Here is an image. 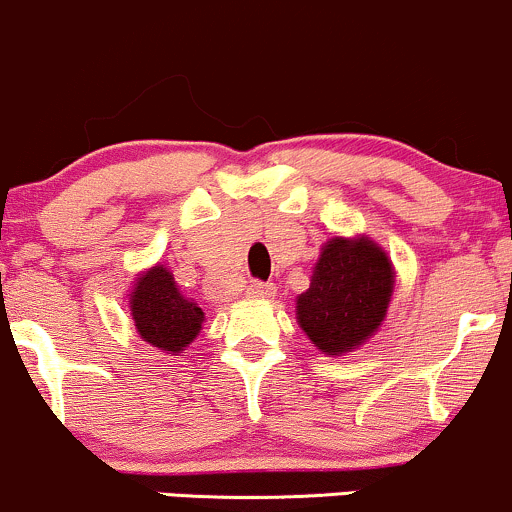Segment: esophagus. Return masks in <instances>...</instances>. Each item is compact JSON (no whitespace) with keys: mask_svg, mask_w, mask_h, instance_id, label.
<instances>
[{"mask_svg":"<svg viewBox=\"0 0 512 512\" xmlns=\"http://www.w3.org/2000/svg\"><path fill=\"white\" fill-rule=\"evenodd\" d=\"M274 291H277V286L269 282H252L247 286V296L250 299H272Z\"/></svg>","mask_w":512,"mask_h":512,"instance_id":"obj_1","label":"esophagus"}]
</instances>
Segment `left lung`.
Segmentation results:
<instances>
[{"label":"left lung","instance_id":"obj_1","mask_svg":"<svg viewBox=\"0 0 512 512\" xmlns=\"http://www.w3.org/2000/svg\"><path fill=\"white\" fill-rule=\"evenodd\" d=\"M391 291L393 269L381 247L333 238L320 252L311 289L296 299V318L320 352L342 355L374 335Z\"/></svg>","mask_w":512,"mask_h":512}]
</instances>
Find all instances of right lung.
<instances>
[{"mask_svg":"<svg viewBox=\"0 0 512 512\" xmlns=\"http://www.w3.org/2000/svg\"><path fill=\"white\" fill-rule=\"evenodd\" d=\"M131 313L140 338L167 355L182 352L204 323V311L179 294L172 272L162 265L145 272L136 282Z\"/></svg>","mask_w":512,"mask_h":512,"instance_id":"right-lung-1","label":"right lung"}]
</instances>
